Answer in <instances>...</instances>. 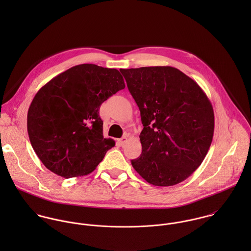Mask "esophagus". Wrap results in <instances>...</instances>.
I'll list each match as a JSON object with an SVG mask.
<instances>
[{
    "mask_svg": "<svg viewBox=\"0 0 251 251\" xmlns=\"http://www.w3.org/2000/svg\"><path fill=\"white\" fill-rule=\"evenodd\" d=\"M126 141H127V136H124V137H122L121 139L118 140V144H119L121 147H123L125 144L126 143Z\"/></svg>",
    "mask_w": 251,
    "mask_h": 251,
    "instance_id": "obj_1",
    "label": "esophagus"
}]
</instances>
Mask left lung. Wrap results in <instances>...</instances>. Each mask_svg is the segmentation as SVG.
I'll return each instance as SVG.
<instances>
[{"label":"left lung","instance_id":"1","mask_svg":"<svg viewBox=\"0 0 251 251\" xmlns=\"http://www.w3.org/2000/svg\"><path fill=\"white\" fill-rule=\"evenodd\" d=\"M137 103L143 130L141 155L131 160L135 171L156 186L187 179L202 163L213 141L215 114L205 92L172 67L123 70Z\"/></svg>","mask_w":251,"mask_h":251}]
</instances>
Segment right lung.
Listing matches in <instances>:
<instances>
[{
	"label": "right lung",
	"mask_w": 251,
	"mask_h": 251,
	"mask_svg": "<svg viewBox=\"0 0 251 251\" xmlns=\"http://www.w3.org/2000/svg\"><path fill=\"white\" fill-rule=\"evenodd\" d=\"M118 70L93 64L72 67L36 93L27 117L36 155L51 172L66 179L92 173L115 146L103 137L100 105L125 89Z\"/></svg>",
	"instance_id": "obj_1"
}]
</instances>
